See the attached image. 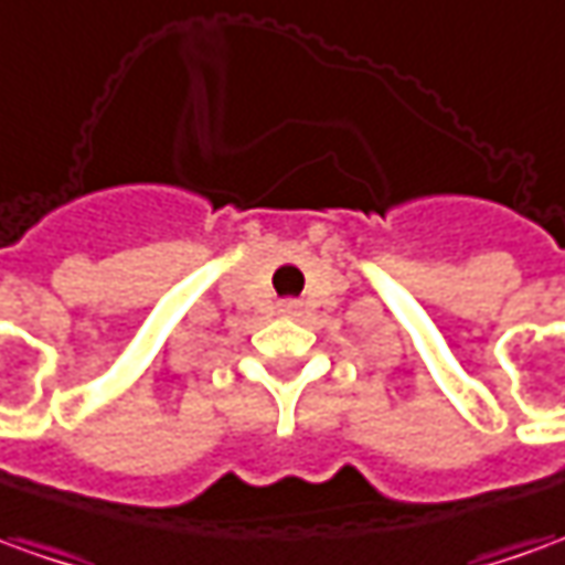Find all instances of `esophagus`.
<instances>
[{"instance_id":"34e87169","label":"esophagus","mask_w":565,"mask_h":565,"mask_svg":"<svg viewBox=\"0 0 565 565\" xmlns=\"http://www.w3.org/2000/svg\"><path fill=\"white\" fill-rule=\"evenodd\" d=\"M281 312H297V302H284Z\"/></svg>"}]
</instances>
